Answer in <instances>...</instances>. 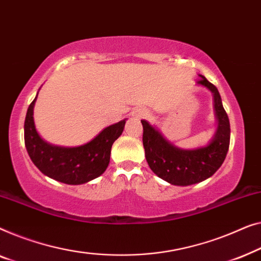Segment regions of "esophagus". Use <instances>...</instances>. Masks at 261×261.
I'll list each match as a JSON object with an SVG mask.
<instances>
[{
	"mask_svg": "<svg viewBox=\"0 0 261 261\" xmlns=\"http://www.w3.org/2000/svg\"><path fill=\"white\" fill-rule=\"evenodd\" d=\"M132 116L135 117V118H144V117H146L148 116V111H146L145 109H141V108H138V109H136L134 112H132Z\"/></svg>",
	"mask_w": 261,
	"mask_h": 261,
	"instance_id": "1",
	"label": "esophagus"
}]
</instances>
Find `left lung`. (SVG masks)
<instances>
[{"mask_svg":"<svg viewBox=\"0 0 261 261\" xmlns=\"http://www.w3.org/2000/svg\"><path fill=\"white\" fill-rule=\"evenodd\" d=\"M197 84L207 87L214 97V110L218 129L209 144L201 148L179 149L163 137L162 134L146 122L143 125V145L149 167L164 181L175 186H190L202 182L215 174L226 159L229 148L230 126L228 116L222 106L216 87L203 75Z\"/></svg>","mask_w":261,"mask_h":261,"instance_id":"8db88e82","label":"left lung"}]
</instances>
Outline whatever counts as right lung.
Segmentation results:
<instances>
[{
	"label": "right lung",
	"mask_w": 261,
	"mask_h": 261,
	"mask_svg": "<svg viewBox=\"0 0 261 261\" xmlns=\"http://www.w3.org/2000/svg\"><path fill=\"white\" fill-rule=\"evenodd\" d=\"M35 100L36 97L25 115L24 144L36 168L43 175L66 185H83L100 176L109 166L112 144L122 135L125 119L105 127L84 145L57 146L43 141L35 129L33 118Z\"/></svg>",
	"instance_id": "obj_1"
}]
</instances>
